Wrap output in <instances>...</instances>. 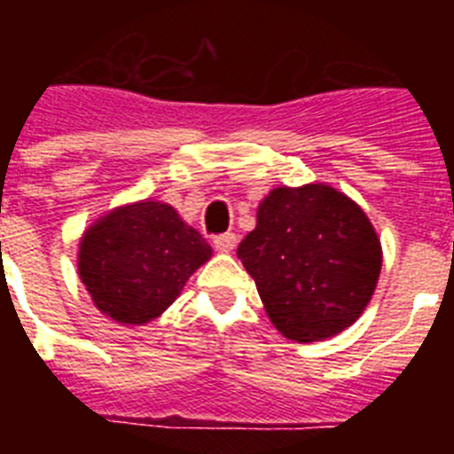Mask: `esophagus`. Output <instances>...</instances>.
Wrapping results in <instances>:
<instances>
[{"mask_svg":"<svg viewBox=\"0 0 454 454\" xmlns=\"http://www.w3.org/2000/svg\"><path fill=\"white\" fill-rule=\"evenodd\" d=\"M214 247L218 252H231L236 247V236L234 234H220L214 239Z\"/></svg>","mask_w":454,"mask_h":454,"instance_id":"obj_1","label":"esophagus"}]
</instances>
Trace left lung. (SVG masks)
Listing matches in <instances>:
<instances>
[{"label": "left lung", "instance_id": "8db88e82", "mask_svg": "<svg viewBox=\"0 0 454 454\" xmlns=\"http://www.w3.org/2000/svg\"><path fill=\"white\" fill-rule=\"evenodd\" d=\"M236 254L270 323L298 343L348 330L382 270V243L364 208L327 184L272 188Z\"/></svg>", "mask_w": 454, "mask_h": 454}]
</instances>
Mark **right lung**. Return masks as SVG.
Wrapping results in <instances>:
<instances>
[{"label":"right lung","mask_w":454,"mask_h":454,"mask_svg":"<svg viewBox=\"0 0 454 454\" xmlns=\"http://www.w3.org/2000/svg\"><path fill=\"white\" fill-rule=\"evenodd\" d=\"M214 250L177 208L159 200L122 204L79 240L77 270L92 304L120 325H145L170 307Z\"/></svg>","instance_id":"add662e5"}]
</instances>
